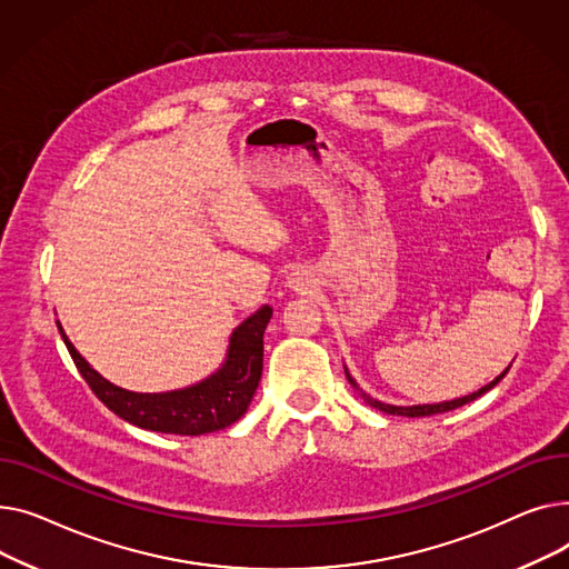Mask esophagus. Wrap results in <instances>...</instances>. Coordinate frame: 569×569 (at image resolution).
<instances>
[{
    "label": "esophagus",
    "instance_id": "34e87169",
    "mask_svg": "<svg viewBox=\"0 0 569 569\" xmlns=\"http://www.w3.org/2000/svg\"><path fill=\"white\" fill-rule=\"evenodd\" d=\"M287 282H289V287H293V289H303L306 282H308V273H306V271H296V273H291V276L287 278Z\"/></svg>",
    "mask_w": 569,
    "mask_h": 569
}]
</instances>
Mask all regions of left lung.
Returning a JSON list of instances; mask_svg holds the SVG:
<instances>
[{"mask_svg":"<svg viewBox=\"0 0 569 569\" xmlns=\"http://www.w3.org/2000/svg\"><path fill=\"white\" fill-rule=\"evenodd\" d=\"M508 370L510 367H506L503 372H500L491 383H487V386H482L480 390H476V392H471V395H463V397H457V399H450V402H439V405H413V407H395V405H386V402H379V399H375L372 395H367L358 383H356V379L349 375V370L345 367V372H347V379H349V383L356 388V392L365 399V405H370V407H375V409H379V411H383V413H390V416H407V418H425V416H437V413H446V411H452V409H459V407H463V405H469V402H473V399H478V397H482L485 392H489L500 379H503L506 375H508Z\"/></svg>","mask_w":569,"mask_h":569,"instance_id":"obj_1","label":"left lung"}]
</instances>
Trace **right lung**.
<instances>
[{
	"label": "right lung",
	"mask_w": 569,
	"mask_h": 569,
	"mask_svg": "<svg viewBox=\"0 0 569 569\" xmlns=\"http://www.w3.org/2000/svg\"><path fill=\"white\" fill-rule=\"evenodd\" d=\"M271 317L273 308H259L241 326L233 328L224 362L211 377L167 392H132L110 383L80 356L59 321L57 326L80 375L110 411L142 429L199 437V433H211L233 425L248 411L261 379L263 330Z\"/></svg>",
	"instance_id": "right-lung-1"
}]
</instances>
